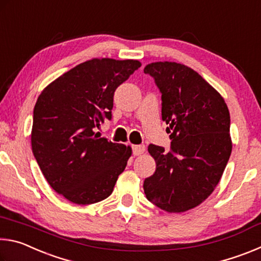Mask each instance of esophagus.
<instances>
[{
  "instance_id": "1",
  "label": "esophagus",
  "mask_w": 261,
  "mask_h": 261,
  "mask_svg": "<svg viewBox=\"0 0 261 261\" xmlns=\"http://www.w3.org/2000/svg\"><path fill=\"white\" fill-rule=\"evenodd\" d=\"M145 146L144 145H134L132 146V153H134V155H140V154H143L145 152Z\"/></svg>"
}]
</instances>
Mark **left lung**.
<instances>
[{"instance_id": "obj_1", "label": "left lung", "mask_w": 261, "mask_h": 261, "mask_svg": "<svg viewBox=\"0 0 261 261\" xmlns=\"http://www.w3.org/2000/svg\"><path fill=\"white\" fill-rule=\"evenodd\" d=\"M162 100L170 151L151 144L155 173L144 180L147 199L169 213L200 205L214 191L231 154L230 115L222 96L199 73L176 62L147 64Z\"/></svg>"}]
</instances>
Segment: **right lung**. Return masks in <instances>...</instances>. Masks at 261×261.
Returning <instances> with one entry per match:
<instances>
[{
  "mask_svg": "<svg viewBox=\"0 0 261 261\" xmlns=\"http://www.w3.org/2000/svg\"><path fill=\"white\" fill-rule=\"evenodd\" d=\"M137 60L93 59L50 83L34 106L33 155L55 191L78 205L112 194L131 147L95 134L112 120L114 93L140 68Z\"/></svg>",
  "mask_w": 261,
  "mask_h": 261,
  "instance_id": "right-lung-1",
  "label": "right lung"
}]
</instances>
